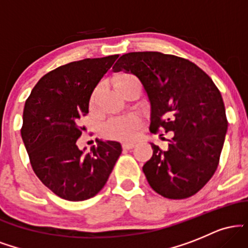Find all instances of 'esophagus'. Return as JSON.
Listing matches in <instances>:
<instances>
[{"label": "esophagus", "instance_id": "esophagus-1", "mask_svg": "<svg viewBox=\"0 0 248 248\" xmlns=\"http://www.w3.org/2000/svg\"><path fill=\"white\" fill-rule=\"evenodd\" d=\"M134 146H135V142H134V141L122 142V147H124V149H132Z\"/></svg>", "mask_w": 248, "mask_h": 248}]
</instances>
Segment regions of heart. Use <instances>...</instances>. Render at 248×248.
<instances>
[{"instance_id":"obj_1","label":"heart","mask_w":248,"mask_h":248,"mask_svg":"<svg viewBox=\"0 0 248 248\" xmlns=\"http://www.w3.org/2000/svg\"><path fill=\"white\" fill-rule=\"evenodd\" d=\"M134 79L133 76L130 75H124L120 76L116 80V85L121 84V82L130 80ZM94 94L92 95V102L94 100ZM139 127V119L135 116H122V118H115L106 122L104 128H102V132L105 135L107 136H115V138H122V139H128L132 138L135 134L136 129Z\"/></svg>"}]
</instances>
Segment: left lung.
Listing matches in <instances>:
<instances>
[{
  "mask_svg": "<svg viewBox=\"0 0 248 248\" xmlns=\"http://www.w3.org/2000/svg\"><path fill=\"white\" fill-rule=\"evenodd\" d=\"M138 77L150 102V132H172L143 172L149 186L170 199L191 197L217 170L227 132L220 92L212 79L187 59L161 52H129L113 67Z\"/></svg>",
  "mask_w": 248,
  "mask_h": 248,
  "instance_id": "1",
  "label": "left lung"
}]
</instances>
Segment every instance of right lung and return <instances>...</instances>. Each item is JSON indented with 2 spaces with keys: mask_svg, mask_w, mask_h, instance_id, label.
<instances>
[{
  "mask_svg": "<svg viewBox=\"0 0 248 248\" xmlns=\"http://www.w3.org/2000/svg\"><path fill=\"white\" fill-rule=\"evenodd\" d=\"M119 55L86 58L43 76L23 110L22 140L31 167L53 193L66 201H85L106 184L122 152L116 141L96 140L90 153L77 146L85 127L93 91Z\"/></svg>",
  "mask_w": 248,
  "mask_h": 248,
  "instance_id": "1",
  "label": "right lung"
}]
</instances>
